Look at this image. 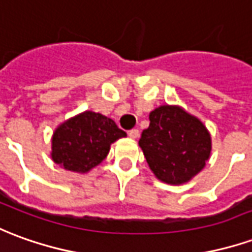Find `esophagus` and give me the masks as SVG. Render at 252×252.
<instances>
[{
    "label": "esophagus",
    "instance_id": "obj_1",
    "mask_svg": "<svg viewBox=\"0 0 252 252\" xmlns=\"http://www.w3.org/2000/svg\"><path fill=\"white\" fill-rule=\"evenodd\" d=\"M128 135H129V138L138 139L139 138V129H131V131L128 132Z\"/></svg>",
    "mask_w": 252,
    "mask_h": 252
}]
</instances>
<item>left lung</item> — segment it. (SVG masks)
Returning a JSON list of instances; mask_svg holds the SVG:
<instances>
[{"label": "left lung", "mask_w": 252, "mask_h": 252, "mask_svg": "<svg viewBox=\"0 0 252 252\" xmlns=\"http://www.w3.org/2000/svg\"><path fill=\"white\" fill-rule=\"evenodd\" d=\"M139 146L158 180L179 186L205 168L212 138L203 123L180 106L163 105L149 116Z\"/></svg>", "instance_id": "8db88e82"}]
</instances>
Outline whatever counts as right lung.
Masks as SVG:
<instances>
[{
	"label": "right lung",
	"mask_w": 252,
	"mask_h": 252,
	"mask_svg": "<svg viewBox=\"0 0 252 252\" xmlns=\"http://www.w3.org/2000/svg\"><path fill=\"white\" fill-rule=\"evenodd\" d=\"M124 136L112 119L86 110L56 128L52 159L66 170L87 173L106 158L110 144Z\"/></svg>",
	"instance_id": "1"
}]
</instances>
